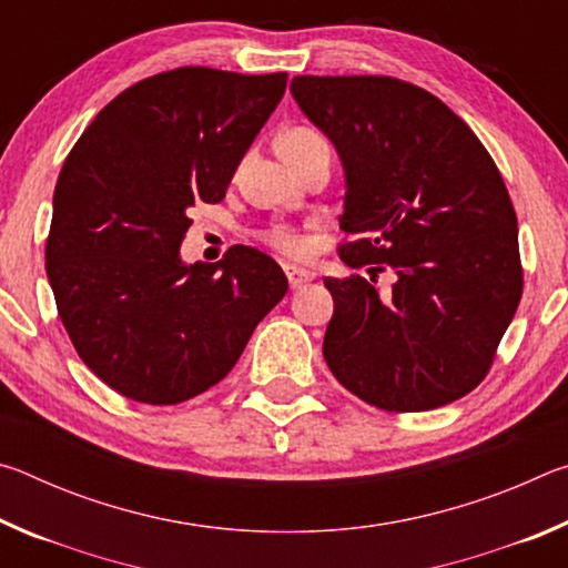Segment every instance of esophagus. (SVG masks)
I'll use <instances>...</instances> for the list:
<instances>
[{"mask_svg":"<svg viewBox=\"0 0 568 568\" xmlns=\"http://www.w3.org/2000/svg\"><path fill=\"white\" fill-rule=\"evenodd\" d=\"M285 275H287V283H291L293 291H297V287H303L307 283L315 281V273L307 271V267H297V265H285L283 267Z\"/></svg>","mask_w":568,"mask_h":568,"instance_id":"esophagus-1","label":"esophagus"}]
</instances>
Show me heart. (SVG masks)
<instances>
[{"instance_id": "1", "label": "heart", "mask_w": 568, "mask_h": 568, "mask_svg": "<svg viewBox=\"0 0 568 568\" xmlns=\"http://www.w3.org/2000/svg\"><path fill=\"white\" fill-rule=\"evenodd\" d=\"M325 142L318 132L315 130H307V128H295V130H287L281 142H277V148H287V150H305V148H313V145H321ZM267 245H273L275 250H281L285 255H303L307 250V240L297 233V230L287 227V225H275L265 233Z\"/></svg>"}]
</instances>
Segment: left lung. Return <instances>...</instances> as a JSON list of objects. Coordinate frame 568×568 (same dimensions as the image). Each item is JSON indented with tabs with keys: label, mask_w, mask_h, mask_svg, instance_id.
I'll use <instances>...</instances> for the list:
<instances>
[{
	"label": "left lung",
	"mask_w": 568,
	"mask_h": 568,
	"mask_svg": "<svg viewBox=\"0 0 568 568\" xmlns=\"http://www.w3.org/2000/svg\"><path fill=\"white\" fill-rule=\"evenodd\" d=\"M293 100L338 152L345 265L325 277L323 355L353 396L383 410L464 398L491 368L524 291L516 213L474 130L393 77H293ZM390 266L394 285L375 287Z\"/></svg>",
	"instance_id": "1"
}]
</instances>
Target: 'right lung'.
Here are the masks:
<instances>
[{
	"label": "right lung",
	"instance_id": "add662e5",
	"mask_svg": "<svg viewBox=\"0 0 568 568\" xmlns=\"http://www.w3.org/2000/svg\"><path fill=\"white\" fill-rule=\"evenodd\" d=\"M285 72L148 77L100 110L52 200L47 277L84 365L124 398L172 406L223 381L287 293L283 267L235 245L185 263L187 210L220 203Z\"/></svg>",
	"mask_w": 568,
	"mask_h": 568
}]
</instances>
